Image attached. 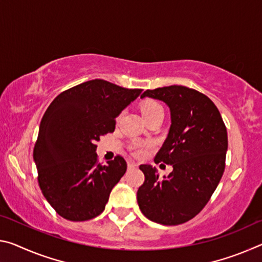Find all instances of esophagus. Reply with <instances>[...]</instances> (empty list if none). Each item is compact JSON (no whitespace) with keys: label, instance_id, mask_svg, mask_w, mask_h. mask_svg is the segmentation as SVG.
Returning <instances> with one entry per match:
<instances>
[{"label":"esophagus","instance_id":"esophagus-1","mask_svg":"<svg viewBox=\"0 0 262 262\" xmlns=\"http://www.w3.org/2000/svg\"><path fill=\"white\" fill-rule=\"evenodd\" d=\"M139 166V164H136L135 162H129L128 163V168H134Z\"/></svg>","mask_w":262,"mask_h":262}]
</instances>
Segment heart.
Instances as JSON below:
<instances>
[{
  "label": "heart",
  "instance_id": "1",
  "mask_svg": "<svg viewBox=\"0 0 262 262\" xmlns=\"http://www.w3.org/2000/svg\"><path fill=\"white\" fill-rule=\"evenodd\" d=\"M141 112H142V115H143V118L145 119V121H149L150 119L157 117L159 114H164L162 106L155 100H145L144 103H142ZM147 147L148 144L141 143V142H136V143H134V145H133V150H134V152L136 155H143Z\"/></svg>",
  "mask_w": 262,
  "mask_h": 262
}]
</instances>
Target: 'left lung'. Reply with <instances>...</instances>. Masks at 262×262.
<instances>
[{
    "label": "left lung",
    "mask_w": 262,
    "mask_h": 262,
    "mask_svg": "<svg viewBox=\"0 0 262 262\" xmlns=\"http://www.w3.org/2000/svg\"><path fill=\"white\" fill-rule=\"evenodd\" d=\"M164 101L171 126L155 163L173 170L159 178L156 167L143 164L144 183L137 203L147 219L163 225L192 220L209 201L223 176L228 150L227 128L215 104L201 92L183 85L147 90L141 98Z\"/></svg>",
    "instance_id": "obj_1"
}]
</instances>
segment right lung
Returning <instances> with one entry per match:
<instances>
[{
	"label": "right lung",
	"mask_w": 262,
	"mask_h": 262,
	"mask_svg": "<svg viewBox=\"0 0 262 262\" xmlns=\"http://www.w3.org/2000/svg\"><path fill=\"white\" fill-rule=\"evenodd\" d=\"M141 92L92 79L62 92L48 106L33 159L43 196L63 219L82 222L104 211L127 163L117 156L101 165L96 142L114 132L115 118Z\"/></svg>",
	"instance_id": "1"
}]
</instances>
